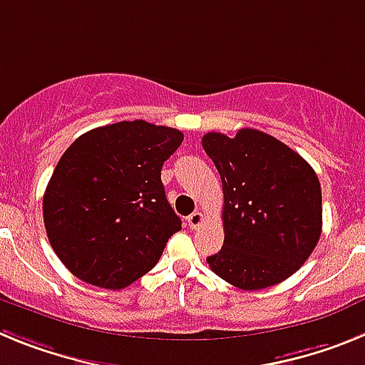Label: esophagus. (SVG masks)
Instances as JSON below:
<instances>
[{
    "label": "esophagus",
    "instance_id": "esophagus-1",
    "mask_svg": "<svg viewBox=\"0 0 365 365\" xmlns=\"http://www.w3.org/2000/svg\"><path fill=\"white\" fill-rule=\"evenodd\" d=\"M202 222H205V215H202L201 212H193L192 215H188V227L192 228V230L201 227Z\"/></svg>",
    "mask_w": 365,
    "mask_h": 365
}]
</instances>
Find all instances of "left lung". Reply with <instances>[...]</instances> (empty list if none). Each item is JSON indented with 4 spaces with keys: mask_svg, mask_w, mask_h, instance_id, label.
I'll return each instance as SVG.
<instances>
[{
    "mask_svg": "<svg viewBox=\"0 0 365 365\" xmlns=\"http://www.w3.org/2000/svg\"><path fill=\"white\" fill-rule=\"evenodd\" d=\"M202 148L225 195V243L206 257L210 269L243 291L285 282L320 240L322 188L314 170L282 140L250 128L234 138L206 133Z\"/></svg>",
    "mask_w": 365,
    "mask_h": 365,
    "instance_id": "left-lung-1",
    "label": "left lung"
}]
</instances>
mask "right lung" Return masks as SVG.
I'll list each match as a JSON object with an SVG mask.
<instances>
[{"label":"right lung","instance_id":"1","mask_svg":"<svg viewBox=\"0 0 365 365\" xmlns=\"http://www.w3.org/2000/svg\"><path fill=\"white\" fill-rule=\"evenodd\" d=\"M185 135L124 120L80 135L54 168L43 195L47 237L78 279L124 289L150 272L180 219L160 170Z\"/></svg>","mask_w":365,"mask_h":365}]
</instances>
